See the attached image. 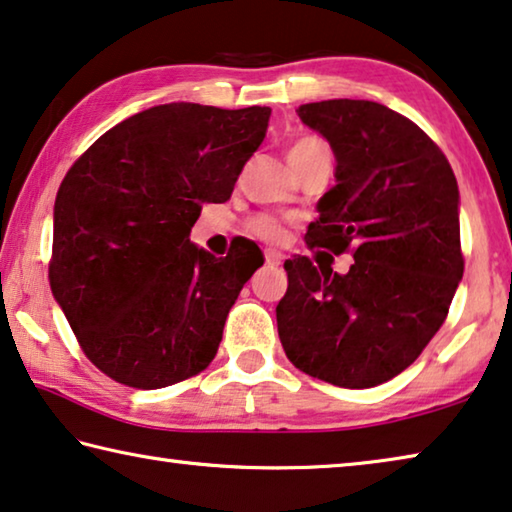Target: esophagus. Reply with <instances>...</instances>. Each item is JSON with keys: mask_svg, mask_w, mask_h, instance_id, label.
Instances as JSON below:
<instances>
[{"mask_svg": "<svg viewBox=\"0 0 512 512\" xmlns=\"http://www.w3.org/2000/svg\"><path fill=\"white\" fill-rule=\"evenodd\" d=\"M283 254L277 249H265V263L267 265H281Z\"/></svg>", "mask_w": 512, "mask_h": 512, "instance_id": "obj_1", "label": "esophagus"}]
</instances>
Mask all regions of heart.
<instances>
[{"label":"heart","mask_w":512,"mask_h":512,"mask_svg":"<svg viewBox=\"0 0 512 512\" xmlns=\"http://www.w3.org/2000/svg\"><path fill=\"white\" fill-rule=\"evenodd\" d=\"M313 151H329V148L325 141L318 137H300L297 141H293V146H290V151H288V157L306 155ZM249 231L267 242H279V240H283V235H286V226H283L281 219L272 217V215H258L249 222Z\"/></svg>","instance_id":"b5f03b06"}]
</instances>
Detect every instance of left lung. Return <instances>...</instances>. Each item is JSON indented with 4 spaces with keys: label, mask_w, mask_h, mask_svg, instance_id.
<instances>
[{
    "label": "left lung",
    "mask_w": 512,
    "mask_h": 512,
    "mask_svg": "<svg viewBox=\"0 0 512 512\" xmlns=\"http://www.w3.org/2000/svg\"><path fill=\"white\" fill-rule=\"evenodd\" d=\"M297 116L336 157V185L304 240L336 256L352 247L355 263L345 274L306 256L283 263L281 345L306 375L377 387L421 355L458 290V180L435 141L380 102H309Z\"/></svg>",
    "instance_id": "8db88e82"
}]
</instances>
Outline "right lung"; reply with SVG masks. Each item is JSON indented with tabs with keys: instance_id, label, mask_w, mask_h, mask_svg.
I'll use <instances>...</instances> for the list:
<instances>
[{
	"instance_id": "add662e5",
	"label": "right lung",
	"mask_w": 512,
	"mask_h": 512,
	"mask_svg": "<svg viewBox=\"0 0 512 512\" xmlns=\"http://www.w3.org/2000/svg\"><path fill=\"white\" fill-rule=\"evenodd\" d=\"M270 107L169 102L107 130L54 201L50 286L84 355L112 380L162 389L201 373L263 254L190 242L203 203L231 199Z\"/></svg>"
}]
</instances>
